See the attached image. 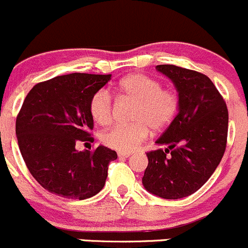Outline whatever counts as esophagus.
Wrapping results in <instances>:
<instances>
[{
	"instance_id": "esophagus-1",
	"label": "esophagus",
	"mask_w": 248,
	"mask_h": 248,
	"mask_svg": "<svg viewBox=\"0 0 248 248\" xmlns=\"http://www.w3.org/2000/svg\"><path fill=\"white\" fill-rule=\"evenodd\" d=\"M131 155L130 153H126V152H118V156L119 158H129Z\"/></svg>"
}]
</instances>
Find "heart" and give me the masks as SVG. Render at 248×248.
<instances>
[{
    "label": "heart",
    "mask_w": 248,
    "mask_h": 248,
    "mask_svg": "<svg viewBox=\"0 0 248 248\" xmlns=\"http://www.w3.org/2000/svg\"><path fill=\"white\" fill-rule=\"evenodd\" d=\"M117 94L136 101L129 125H116L102 134L101 140L107 147L119 152L136 149L149 136L151 127L163 131L180 111V96L171 88H164L159 79L144 73H132L123 78L116 87ZM113 99L108 90L99 89L89 100L92 118L100 125L112 121Z\"/></svg>",
    "instance_id": "b5f03b06"
}]
</instances>
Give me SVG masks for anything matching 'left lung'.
I'll list each match as a JSON object with an SVG mask.
<instances>
[{
    "instance_id": "obj_1",
    "label": "left lung",
    "mask_w": 248,
    "mask_h": 248,
    "mask_svg": "<svg viewBox=\"0 0 248 248\" xmlns=\"http://www.w3.org/2000/svg\"><path fill=\"white\" fill-rule=\"evenodd\" d=\"M180 96V111L156 143L168 148L147 152L144 188L163 199H181L206 183L227 147L228 108L206 75L175 65H158Z\"/></svg>"
}]
</instances>
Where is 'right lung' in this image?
Listing matches in <instances>:
<instances>
[{"mask_svg":"<svg viewBox=\"0 0 248 248\" xmlns=\"http://www.w3.org/2000/svg\"><path fill=\"white\" fill-rule=\"evenodd\" d=\"M109 79L111 75L70 73L37 83L26 95L16 139L29 171L48 192L84 200L104 188L116 151L99 146L78 152L76 144L94 141L89 100Z\"/></svg>","mask_w":248,"mask_h":248,"instance_id":"right-lung-1","label":"right lung"}]
</instances>
